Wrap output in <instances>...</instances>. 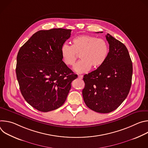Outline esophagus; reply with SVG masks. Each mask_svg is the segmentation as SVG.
I'll return each instance as SVG.
<instances>
[{"label":"esophagus","mask_w":148,"mask_h":148,"mask_svg":"<svg viewBox=\"0 0 148 148\" xmlns=\"http://www.w3.org/2000/svg\"><path fill=\"white\" fill-rule=\"evenodd\" d=\"M78 77L79 79H82L83 75H78Z\"/></svg>","instance_id":"34e87169"}]
</instances>
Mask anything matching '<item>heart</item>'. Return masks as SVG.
<instances>
[{
    "label": "heart",
    "mask_w": 148,
    "mask_h": 148,
    "mask_svg": "<svg viewBox=\"0 0 148 148\" xmlns=\"http://www.w3.org/2000/svg\"><path fill=\"white\" fill-rule=\"evenodd\" d=\"M71 46L63 45L60 50L61 56L68 66L74 65L79 54L81 59L74 66V70L79 73H86L91 67H100L107 60L110 49L107 42L103 38H97L88 35H80L73 39Z\"/></svg>",
    "instance_id": "obj_1"
}]
</instances>
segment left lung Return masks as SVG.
Wrapping results in <instances>:
<instances>
[{"mask_svg":"<svg viewBox=\"0 0 148 148\" xmlns=\"http://www.w3.org/2000/svg\"><path fill=\"white\" fill-rule=\"evenodd\" d=\"M105 36L110 45L107 59L100 67L84 75L82 91L87 106L103 114L116 110L127 97L133 71L127 48L110 34Z\"/></svg>","mask_w":148,"mask_h":148,"instance_id":"1","label":"left lung"}]
</instances>
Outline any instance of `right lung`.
<instances>
[{
  "instance_id": "right-lung-1",
  "label": "right lung",
  "mask_w": 148,
  "mask_h": 148,
  "mask_svg": "<svg viewBox=\"0 0 148 148\" xmlns=\"http://www.w3.org/2000/svg\"><path fill=\"white\" fill-rule=\"evenodd\" d=\"M71 30L52 29L35 33L20 49L16 73L25 99L41 112L56 110L64 103L77 75L66 65L61 46Z\"/></svg>"
}]
</instances>
